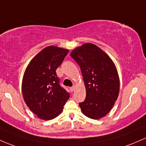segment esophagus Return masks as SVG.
Wrapping results in <instances>:
<instances>
[{
    "instance_id": "34e87169",
    "label": "esophagus",
    "mask_w": 146,
    "mask_h": 146,
    "mask_svg": "<svg viewBox=\"0 0 146 146\" xmlns=\"http://www.w3.org/2000/svg\"><path fill=\"white\" fill-rule=\"evenodd\" d=\"M75 86H72V87H70V92H74V90H75Z\"/></svg>"
}]
</instances>
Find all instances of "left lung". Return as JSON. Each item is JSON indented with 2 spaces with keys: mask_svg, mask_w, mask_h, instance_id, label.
<instances>
[{
  "mask_svg": "<svg viewBox=\"0 0 146 146\" xmlns=\"http://www.w3.org/2000/svg\"><path fill=\"white\" fill-rule=\"evenodd\" d=\"M81 68L86 97L79 106L84 115L99 119L112 108L119 94L120 82L117 68L107 54L88 42L70 53Z\"/></svg>",
  "mask_w": 146,
  "mask_h": 146,
  "instance_id": "8db88e82",
  "label": "left lung"
}]
</instances>
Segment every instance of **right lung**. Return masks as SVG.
I'll return each instance as SVG.
<instances>
[{
  "label": "right lung",
  "mask_w": 146,
  "mask_h": 146,
  "mask_svg": "<svg viewBox=\"0 0 146 146\" xmlns=\"http://www.w3.org/2000/svg\"><path fill=\"white\" fill-rule=\"evenodd\" d=\"M69 50L45 47L31 60L22 81V94L27 107L37 117L52 120L62 112L70 94L59 86L56 70Z\"/></svg>",
  "instance_id": "right-lung-1"
}]
</instances>
